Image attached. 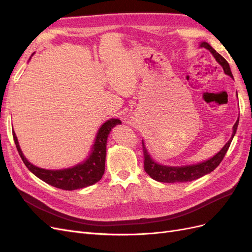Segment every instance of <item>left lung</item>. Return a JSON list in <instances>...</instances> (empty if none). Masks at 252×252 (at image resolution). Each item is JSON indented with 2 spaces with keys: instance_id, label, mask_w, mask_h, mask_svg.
Instances as JSON below:
<instances>
[{
  "instance_id": "left-lung-1",
  "label": "left lung",
  "mask_w": 252,
  "mask_h": 252,
  "mask_svg": "<svg viewBox=\"0 0 252 252\" xmlns=\"http://www.w3.org/2000/svg\"><path fill=\"white\" fill-rule=\"evenodd\" d=\"M201 47L208 49L212 53V56L216 58L218 63L222 65L225 73L230 75V77L233 79L232 73L230 71L229 64H228L227 61L220 56L219 52H217L208 43L206 42H203L201 44ZM238 125H239V119L233 125V133H232L231 139L226 143L225 146L220 149V152H218L215 157L208 159V161L199 163L196 165H189V166H183V167H169V166L159 165L150 158L146 148L144 146V143L142 142L143 155H144V169L152 179L158 182H163V183H184V182H191L193 180L200 179L203 177V175L215 170L220 165V163L223 161L226 152L228 148H229L231 141L236 132V129H238Z\"/></svg>"
}]
</instances>
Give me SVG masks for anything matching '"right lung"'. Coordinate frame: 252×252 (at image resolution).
I'll return each mask as SVG.
<instances>
[{
    "label": "right lung",
    "mask_w": 252,
    "mask_h": 252,
    "mask_svg": "<svg viewBox=\"0 0 252 252\" xmlns=\"http://www.w3.org/2000/svg\"><path fill=\"white\" fill-rule=\"evenodd\" d=\"M120 123L122 122L118 119H110L104 123L96 134L93 152L86 161L72 168L62 170H47L30 164L22 154L14 131H12V135L22 161L34 175L53 187L63 190H75L93 185L102 179L105 171L106 144L108 134L111 129Z\"/></svg>",
    "instance_id": "1"
}]
</instances>
